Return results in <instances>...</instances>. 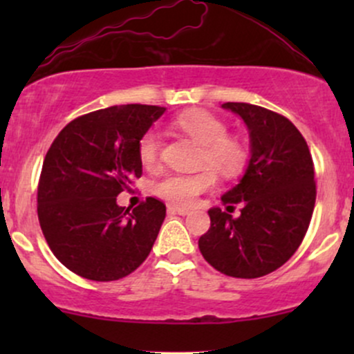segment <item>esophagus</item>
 Returning <instances> with one entry per match:
<instances>
[{"label": "esophagus", "mask_w": 354, "mask_h": 354, "mask_svg": "<svg viewBox=\"0 0 354 354\" xmlns=\"http://www.w3.org/2000/svg\"><path fill=\"white\" fill-rule=\"evenodd\" d=\"M168 213L181 214V216H186V214H189V209H188V208H183V206L169 205V206H168Z\"/></svg>", "instance_id": "esophagus-1"}]
</instances>
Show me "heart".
<instances>
[{
    "label": "heart",
    "mask_w": 354,
    "mask_h": 354,
    "mask_svg": "<svg viewBox=\"0 0 354 354\" xmlns=\"http://www.w3.org/2000/svg\"><path fill=\"white\" fill-rule=\"evenodd\" d=\"M178 129L201 146L200 163L208 165L221 176H236L248 163V149L238 138L228 136V128L219 118L203 109H191L174 120ZM160 133L149 129L141 136L138 145L140 160L146 168H153L160 156ZM214 185V174L205 168L196 173H169L154 183L153 189L158 196L176 203L191 205L198 194L205 193Z\"/></svg>",
    "instance_id": "1"
}]
</instances>
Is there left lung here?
Instances as JSON below:
<instances>
[{
    "label": "left lung",
    "instance_id": "left-lung-1",
    "mask_svg": "<svg viewBox=\"0 0 354 354\" xmlns=\"http://www.w3.org/2000/svg\"><path fill=\"white\" fill-rule=\"evenodd\" d=\"M250 133V160L221 201L241 205L233 218L214 206L198 241L203 258L233 278H259L283 266L301 245L316 201L315 168L301 133L288 118L250 103H225Z\"/></svg>",
    "mask_w": 354,
    "mask_h": 354
}]
</instances>
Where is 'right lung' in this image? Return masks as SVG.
Wrapping results in <instances>:
<instances>
[{"label": "right lung", "instance_id": "obj_1", "mask_svg": "<svg viewBox=\"0 0 354 354\" xmlns=\"http://www.w3.org/2000/svg\"><path fill=\"white\" fill-rule=\"evenodd\" d=\"M166 108L121 104L76 118L44 158L38 218L56 258L93 281H115L148 258L166 216L160 200L135 209L116 203L143 173L141 136Z\"/></svg>", "mask_w": 354, "mask_h": 354}]
</instances>
